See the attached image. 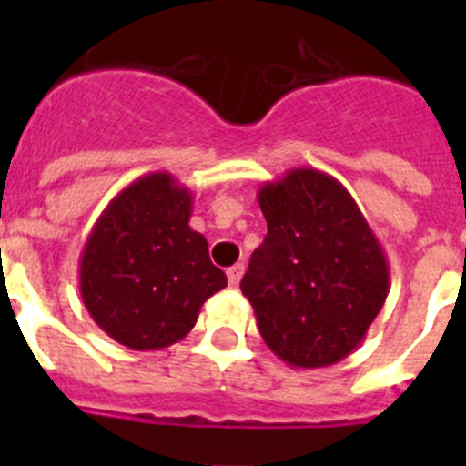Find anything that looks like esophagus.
<instances>
[{"label":"esophagus","instance_id":"1","mask_svg":"<svg viewBox=\"0 0 466 466\" xmlns=\"http://www.w3.org/2000/svg\"><path fill=\"white\" fill-rule=\"evenodd\" d=\"M243 272H246V266H243V263H237V266L228 268V281H229V286H238V281H241Z\"/></svg>","mask_w":466,"mask_h":466}]
</instances>
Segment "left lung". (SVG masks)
<instances>
[{
	"label": "left lung",
	"mask_w": 466,
	"mask_h": 466,
	"mask_svg": "<svg viewBox=\"0 0 466 466\" xmlns=\"http://www.w3.org/2000/svg\"><path fill=\"white\" fill-rule=\"evenodd\" d=\"M268 234L241 290L272 354L293 368H329L363 342L390 293V268L350 191L316 168L261 185Z\"/></svg>",
	"instance_id": "8db88e82"
}]
</instances>
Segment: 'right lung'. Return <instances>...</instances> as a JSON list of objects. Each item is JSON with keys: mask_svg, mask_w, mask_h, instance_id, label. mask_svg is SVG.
I'll use <instances>...</instances> for the list:
<instances>
[{"mask_svg": "<svg viewBox=\"0 0 466 466\" xmlns=\"http://www.w3.org/2000/svg\"><path fill=\"white\" fill-rule=\"evenodd\" d=\"M194 196L171 173L137 177L103 209L78 263L92 320L135 351L182 340L200 307L228 286L189 225Z\"/></svg>", "mask_w": 466, "mask_h": 466, "instance_id": "1", "label": "right lung"}]
</instances>
